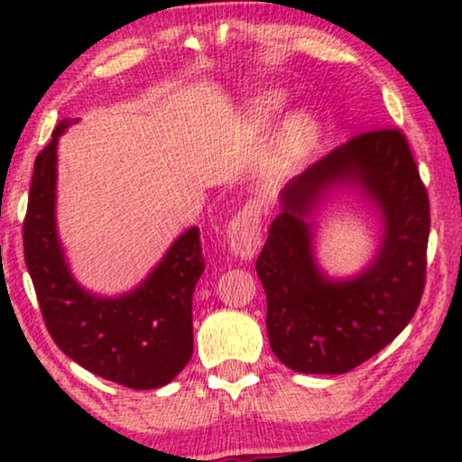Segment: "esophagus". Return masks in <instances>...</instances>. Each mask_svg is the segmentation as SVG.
Wrapping results in <instances>:
<instances>
[{
  "label": "esophagus",
  "mask_w": 462,
  "mask_h": 462,
  "mask_svg": "<svg viewBox=\"0 0 462 462\" xmlns=\"http://www.w3.org/2000/svg\"><path fill=\"white\" fill-rule=\"evenodd\" d=\"M261 208L256 204L244 206L226 226V242L231 245V252L242 261H252L261 248Z\"/></svg>",
  "instance_id": "34e87169"
}]
</instances>
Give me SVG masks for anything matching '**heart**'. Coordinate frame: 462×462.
<instances>
[{"label":"heart","instance_id":"obj_1","mask_svg":"<svg viewBox=\"0 0 462 462\" xmlns=\"http://www.w3.org/2000/svg\"><path fill=\"white\" fill-rule=\"evenodd\" d=\"M283 105H286V94L282 90H269L252 100L248 106V116L252 124L256 125H269L275 122V117L280 116ZM313 134V122L311 117L305 113H294L283 122L280 134L275 141V151L280 157H292L299 153L302 147H307L309 138Z\"/></svg>","mask_w":462,"mask_h":462}]
</instances>
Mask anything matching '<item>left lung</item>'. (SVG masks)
Instances as JSON below:
<instances>
[{
  "label": "left lung",
  "mask_w": 462,
  "mask_h": 462,
  "mask_svg": "<svg viewBox=\"0 0 462 462\" xmlns=\"http://www.w3.org/2000/svg\"><path fill=\"white\" fill-rule=\"evenodd\" d=\"M349 188L382 214V245L351 278H330L314 258V217ZM282 212L256 261L267 294L275 357L302 374H345L410 324L425 288L429 198L400 130L353 136L280 193Z\"/></svg>",
  "instance_id": "1"
}]
</instances>
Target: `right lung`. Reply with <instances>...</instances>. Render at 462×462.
I'll list each match as a JSON object with an SVG mask.
<instances>
[{
	"label": "right lung",
	"mask_w": 462,
	"mask_h": 462,
	"mask_svg": "<svg viewBox=\"0 0 462 462\" xmlns=\"http://www.w3.org/2000/svg\"><path fill=\"white\" fill-rule=\"evenodd\" d=\"M75 122L62 119L37 155L23 226L24 263L43 321L59 349L92 374L130 389L163 387L193 353V290L206 269L199 229L180 233L130 292L103 296L81 286L56 229V149Z\"/></svg>",
	"instance_id": "obj_1"
}]
</instances>
